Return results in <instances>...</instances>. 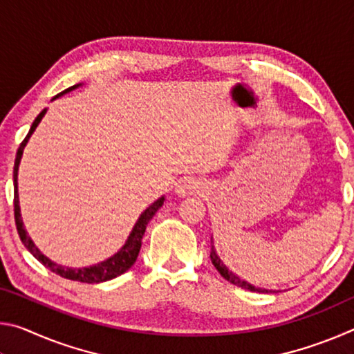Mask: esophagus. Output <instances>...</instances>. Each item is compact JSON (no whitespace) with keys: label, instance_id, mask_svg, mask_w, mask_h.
<instances>
[{"label":"esophagus","instance_id":"34e87169","mask_svg":"<svg viewBox=\"0 0 354 354\" xmlns=\"http://www.w3.org/2000/svg\"><path fill=\"white\" fill-rule=\"evenodd\" d=\"M203 192V184L198 181V179L194 178H185L183 179L179 185L176 187V194L181 196H187V195H200Z\"/></svg>","mask_w":354,"mask_h":354}]
</instances>
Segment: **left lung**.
Listing matches in <instances>:
<instances>
[{"label": "left lung", "mask_w": 354, "mask_h": 354, "mask_svg": "<svg viewBox=\"0 0 354 354\" xmlns=\"http://www.w3.org/2000/svg\"><path fill=\"white\" fill-rule=\"evenodd\" d=\"M211 261L214 263V267L217 268L218 273L223 277L227 283L234 284L237 287H242V289H247V290H251V292H259V293H267V292H272V290H267V289H261V287H256L253 284L247 283L245 279H241L237 277V274H234L232 272H230V268H227L223 262H221V259L217 254V251H215L214 248V241L211 239Z\"/></svg>", "instance_id": "1"}]
</instances>
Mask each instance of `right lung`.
I'll use <instances>...</instances> for the list:
<instances>
[{
    "mask_svg": "<svg viewBox=\"0 0 354 354\" xmlns=\"http://www.w3.org/2000/svg\"><path fill=\"white\" fill-rule=\"evenodd\" d=\"M81 84H76V86L68 87L67 91H64L61 93H57L55 98L56 100L61 97V95L75 91L76 87H80ZM46 113V109L41 111L37 118L34 120L31 129H29L28 136L25 137V140L20 143L19 151H17V158H15V164H14V215H15V225H17V231H19V236L21 239L23 245H25L26 250L31 253L35 259L40 261L46 268H50L53 273L59 274V277L67 278L71 281H80V283H87V284H93V283H104V281H109L112 278H117L120 274H123L127 270H129L131 267L134 266V262L139 256V251L142 247V237L145 234V230L149 223V220L154 217V214L159 211V207L164 205L165 196H160L159 200H156L151 206L147 207L145 211L142 212V215L139 217V220L136 221V225L131 231V234L128 237V241L124 242V245L120 251H117L115 254L111 256L109 259H106L100 263H95V266L91 267H84V268H70L65 266H59V263L53 262L51 259H48L45 254L40 253V250L35 247L34 242L31 241V237L28 236V232L23 226V220H21V214H20V205H19V183H17V176H19V165L23 156V149H25L26 143L29 140V137L32 136V133L37 128V124L40 123V120L44 118V115Z\"/></svg>",
    "mask_w": 354,
    "mask_h": 354,
    "instance_id": "obj_1",
    "label": "right lung"
}]
</instances>
